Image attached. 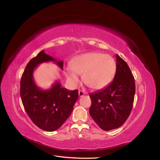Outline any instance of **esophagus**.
Listing matches in <instances>:
<instances>
[{
    "instance_id": "obj_1",
    "label": "esophagus",
    "mask_w": 160,
    "mask_h": 160,
    "mask_svg": "<svg viewBox=\"0 0 160 160\" xmlns=\"http://www.w3.org/2000/svg\"><path fill=\"white\" fill-rule=\"evenodd\" d=\"M85 94V91H81V90H79V97L83 96Z\"/></svg>"
}]
</instances>
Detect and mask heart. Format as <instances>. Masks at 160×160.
<instances>
[{
    "instance_id": "obj_1",
    "label": "heart",
    "mask_w": 160,
    "mask_h": 160,
    "mask_svg": "<svg viewBox=\"0 0 160 160\" xmlns=\"http://www.w3.org/2000/svg\"><path fill=\"white\" fill-rule=\"evenodd\" d=\"M116 62L112 57L102 52H88L76 57L65 74L72 85L79 82V75L83 74L86 85L93 89L105 88L113 80L116 72Z\"/></svg>"
}]
</instances>
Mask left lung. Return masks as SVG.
<instances>
[{
    "instance_id": "1",
    "label": "left lung",
    "mask_w": 160,
    "mask_h": 160,
    "mask_svg": "<svg viewBox=\"0 0 160 160\" xmlns=\"http://www.w3.org/2000/svg\"><path fill=\"white\" fill-rule=\"evenodd\" d=\"M117 67L113 81L105 88L89 95V113L101 129L109 131L125 122L133 108L135 85L127 62L116 55Z\"/></svg>"
}]
</instances>
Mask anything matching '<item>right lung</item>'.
<instances>
[{
	"label": "right lung",
	"instance_id": "1",
	"mask_svg": "<svg viewBox=\"0 0 160 160\" xmlns=\"http://www.w3.org/2000/svg\"><path fill=\"white\" fill-rule=\"evenodd\" d=\"M54 62L62 70L63 61H58L44 51L28 62L21 79L20 95L24 108L32 122L40 129L54 132L65 123L78 99V90L62 88L56 81L49 89L42 90L33 79V72L41 63Z\"/></svg>",
	"mask_w": 160,
	"mask_h": 160
}]
</instances>
